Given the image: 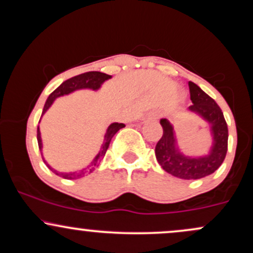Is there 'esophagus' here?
<instances>
[{
  "label": "esophagus",
  "mask_w": 253,
  "mask_h": 253,
  "mask_svg": "<svg viewBox=\"0 0 253 253\" xmlns=\"http://www.w3.org/2000/svg\"><path fill=\"white\" fill-rule=\"evenodd\" d=\"M151 117H152V119H158V117H159V114H157V113H153L152 115H151Z\"/></svg>",
  "instance_id": "esophagus-1"
}]
</instances>
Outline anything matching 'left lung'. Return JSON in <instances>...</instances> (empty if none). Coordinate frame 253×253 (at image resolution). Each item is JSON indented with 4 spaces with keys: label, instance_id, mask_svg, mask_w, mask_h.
I'll list each match as a JSON object with an SVG mask.
<instances>
[{
    "label": "left lung",
    "instance_id": "obj_1",
    "mask_svg": "<svg viewBox=\"0 0 253 253\" xmlns=\"http://www.w3.org/2000/svg\"><path fill=\"white\" fill-rule=\"evenodd\" d=\"M190 100L188 110L202 118L211 128V146L208 155L194 157L182 152L177 144L173 126L168 119H161L163 135L156 145V158L170 175L182 179H200L219 169L227 153L228 128L223 113L215 101L195 83L189 82Z\"/></svg>",
    "mask_w": 253,
    "mask_h": 253
}]
</instances>
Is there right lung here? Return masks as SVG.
I'll return each instance as SVG.
<instances>
[{
  "instance_id": "right-lung-1",
  "label": "right lung",
  "mask_w": 253,
  "mask_h": 253,
  "mask_svg": "<svg viewBox=\"0 0 253 253\" xmlns=\"http://www.w3.org/2000/svg\"><path fill=\"white\" fill-rule=\"evenodd\" d=\"M110 78H112L110 75L103 74V72H98V71L85 72V74H81V75H78V76L69 78V80H66L65 82H63L62 84H60V85L58 86V88L54 90L52 94H50V96L47 97V100H46V102H45V106H43L42 117L45 114L46 110L50 108L51 104L54 102V100H56V98L64 96V95L71 94V92L76 91V90H82V89L98 90L101 88V85H102L106 81L110 80ZM124 127H125L124 124H119V123H113V124H110L108 127H107L106 133H104V136H103V143H102V145H101L100 151H98L97 155L95 156V158L90 162V164L86 165V168H83L82 170L72 171V172H58L57 170L52 169L50 165L46 163V161L43 159V157H42L43 162H45V164L47 165L48 169L53 171L56 175L63 177V178H65V179L82 178V177L88 175V173L92 172V171H95L97 169L98 165H100L101 162H102L104 155H106L107 150H108L112 138L115 135V133H117L118 130L124 128ZM37 139H38V145H39V150L42 151V134H40L39 126H38V129H37Z\"/></svg>"
}]
</instances>
